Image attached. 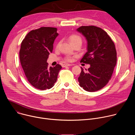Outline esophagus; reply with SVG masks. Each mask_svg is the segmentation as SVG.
I'll return each instance as SVG.
<instances>
[{"label": "esophagus", "mask_w": 135, "mask_h": 135, "mask_svg": "<svg viewBox=\"0 0 135 135\" xmlns=\"http://www.w3.org/2000/svg\"><path fill=\"white\" fill-rule=\"evenodd\" d=\"M71 66V65H70V64H64L62 65V67H65L67 66Z\"/></svg>", "instance_id": "esophagus-1"}]
</instances>
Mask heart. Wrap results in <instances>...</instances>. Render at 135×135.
Masks as SVG:
<instances>
[{
	"label": "heart",
	"instance_id": "1",
	"mask_svg": "<svg viewBox=\"0 0 135 135\" xmlns=\"http://www.w3.org/2000/svg\"><path fill=\"white\" fill-rule=\"evenodd\" d=\"M69 40L71 44L76 43L77 42H79V41L82 42L81 38L79 36L77 35H75V34H73V35H71L69 36ZM59 45V43L57 44V46H56L57 47H58ZM65 60L67 61H72V57H70V56H67L65 58Z\"/></svg>",
	"mask_w": 135,
	"mask_h": 135
}]
</instances>
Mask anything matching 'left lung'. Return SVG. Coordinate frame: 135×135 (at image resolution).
I'll return each instance as SVG.
<instances>
[{
    "mask_svg": "<svg viewBox=\"0 0 135 135\" xmlns=\"http://www.w3.org/2000/svg\"><path fill=\"white\" fill-rule=\"evenodd\" d=\"M77 31L82 33L88 42L87 52L81 62L90 65L81 73L78 80L80 86L88 92H94L104 87L110 80L117 64V51L107 33L100 28L81 26Z\"/></svg>",
    "mask_w": 135,
    "mask_h": 135,
    "instance_id": "left-lung-1",
    "label": "left lung"
}]
</instances>
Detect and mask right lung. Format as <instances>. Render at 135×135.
I'll use <instances>...</instances> for the list:
<instances>
[{"label": "right lung", "mask_w": 135, "mask_h": 135, "mask_svg": "<svg viewBox=\"0 0 135 135\" xmlns=\"http://www.w3.org/2000/svg\"><path fill=\"white\" fill-rule=\"evenodd\" d=\"M58 35L56 28L41 27L30 31L21 43L19 52L21 65L28 81L36 89L52 88L62 68L59 64L49 68L47 63Z\"/></svg>", "instance_id": "1"}]
</instances>
